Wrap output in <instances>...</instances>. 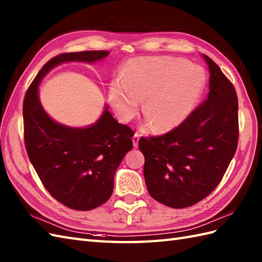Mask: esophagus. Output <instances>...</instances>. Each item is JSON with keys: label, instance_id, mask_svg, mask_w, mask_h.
<instances>
[{"label": "esophagus", "instance_id": "34e87169", "mask_svg": "<svg viewBox=\"0 0 262 262\" xmlns=\"http://www.w3.org/2000/svg\"><path fill=\"white\" fill-rule=\"evenodd\" d=\"M138 142H139V135L136 133L135 135L133 136V145H134V147H137Z\"/></svg>", "mask_w": 262, "mask_h": 262}]
</instances>
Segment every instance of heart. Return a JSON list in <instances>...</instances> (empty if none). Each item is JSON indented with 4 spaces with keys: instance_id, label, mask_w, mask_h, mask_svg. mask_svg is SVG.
I'll use <instances>...</instances> for the list:
<instances>
[{
    "instance_id": "1",
    "label": "heart",
    "mask_w": 262,
    "mask_h": 262,
    "mask_svg": "<svg viewBox=\"0 0 262 262\" xmlns=\"http://www.w3.org/2000/svg\"><path fill=\"white\" fill-rule=\"evenodd\" d=\"M205 84L203 70L173 57H146L126 63L120 80L112 81L108 99L120 120L136 116L144 101L146 126L166 133L183 124L195 109Z\"/></svg>"
}]
</instances>
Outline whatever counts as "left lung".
<instances>
[{"label":"left lung","mask_w":262,"mask_h":262,"mask_svg":"<svg viewBox=\"0 0 262 262\" xmlns=\"http://www.w3.org/2000/svg\"><path fill=\"white\" fill-rule=\"evenodd\" d=\"M203 58L210 71L208 99L173 130L138 142L149 195L173 209L208 196L220 183L238 145L235 89L213 60L205 54Z\"/></svg>","instance_id":"left-lung-1"}]
</instances>
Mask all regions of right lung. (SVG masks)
Masks as SVG:
<instances>
[{
    "mask_svg": "<svg viewBox=\"0 0 262 262\" xmlns=\"http://www.w3.org/2000/svg\"><path fill=\"white\" fill-rule=\"evenodd\" d=\"M108 51L62 53L42 67L23 101L24 142L29 159L47 191L70 209L88 211L111 198L114 176L134 132L113 117L108 106L95 124L70 127L53 120L42 107L39 84L49 71L64 62L100 61Z\"/></svg>",
    "mask_w": 262,
    "mask_h": 262,
    "instance_id": "right-lung-1",
    "label": "right lung"
}]
</instances>
